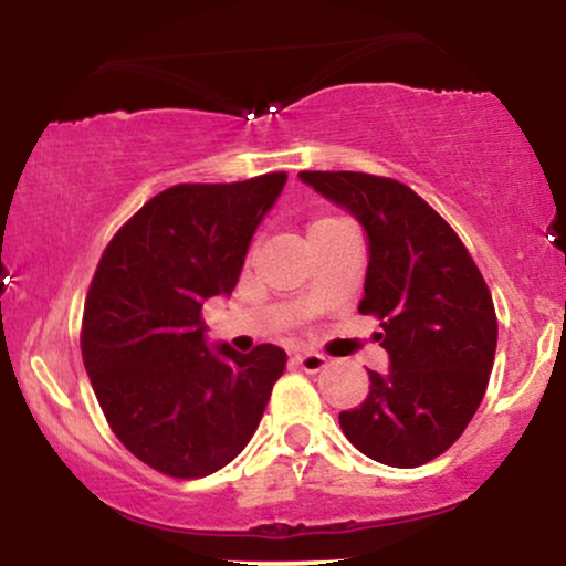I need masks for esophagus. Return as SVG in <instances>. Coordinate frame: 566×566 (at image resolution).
Here are the masks:
<instances>
[{"label":"esophagus","instance_id":"obj_1","mask_svg":"<svg viewBox=\"0 0 566 566\" xmlns=\"http://www.w3.org/2000/svg\"><path fill=\"white\" fill-rule=\"evenodd\" d=\"M295 365L305 373H319V369L327 367V359L322 354H314V350H303V354H295Z\"/></svg>","mask_w":566,"mask_h":566}]
</instances>
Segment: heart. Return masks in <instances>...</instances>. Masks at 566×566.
Masks as SVG:
<instances>
[{
	"instance_id": "b5f03b06",
	"label": "heart",
	"mask_w": 566,
	"mask_h": 566,
	"mask_svg": "<svg viewBox=\"0 0 566 566\" xmlns=\"http://www.w3.org/2000/svg\"><path fill=\"white\" fill-rule=\"evenodd\" d=\"M337 223H346V220H340V218H333V216L316 218V220H311V226H308V233H314V231H322V229H329V226H337Z\"/></svg>"
}]
</instances>
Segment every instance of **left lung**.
<instances>
[{"label":"left lung","instance_id":"1","mask_svg":"<svg viewBox=\"0 0 566 566\" xmlns=\"http://www.w3.org/2000/svg\"><path fill=\"white\" fill-rule=\"evenodd\" d=\"M348 210L367 233L361 314L380 319L388 373L369 369V394L340 412L346 439L367 458L415 469L458 441L482 405L497 319L482 271L412 188L367 172H297Z\"/></svg>","mask_w":566,"mask_h":566}]
</instances>
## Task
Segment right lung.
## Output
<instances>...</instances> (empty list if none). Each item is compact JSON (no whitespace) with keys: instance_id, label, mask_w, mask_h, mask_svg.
I'll return each instance as SVG.
<instances>
[{"instance_id":"obj_1","label":"right lung","mask_w":566,"mask_h":566,"mask_svg":"<svg viewBox=\"0 0 566 566\" xmlns=\"http://www.w3.org/2000/svg\"><path fill=\"white\" fill-rule=\"evenodd\" d=\"M287 184H180L140 207L108 242L90 284L82 359L116 439L175 479L231 463L252 439L287 354L263 343L210 346L207 297L231 295L252 237Z\"/></svg>"}]
</instances>
